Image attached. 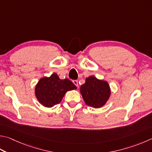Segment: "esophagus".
Wrapping results in <instances>:
<instances>
[{"mask_svg": "<svg viewBox=\"0 0 152 152\" xmlns=\"http://www.w3.org/2000/svg\"><path fill=\"white\" fill-rule=\"evenodd\" d=\"M73 83L75 84L77 87H78V81H77V80H74L73 81Z\"/></svg>", "mask_w": 152, "mask_h": 152, "instance_id": "esophagus-1", "label": "esophagus"}]
</instances>
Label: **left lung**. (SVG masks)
Here are the masks:
<instances>
[{"label":"left lung","mask_w":152,"mask_h":152,"mask_svg":"<svg viewBox=\"0 0 152 152\" xmlns=\"http://www.w3.org/2000/svg\"><path fill=\"white\" fill-rule=\"evenodd\" d=\"M85 104L94 108H99L107 103L111 96L108 82L94 76L86 78L85 83L80 88Z\"/></svg>","instance_id":"left-lung-1"}]
</instances>
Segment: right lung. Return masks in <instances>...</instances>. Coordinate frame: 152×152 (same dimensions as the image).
Wrapping results in <instances>:
<instances>
[{
  "instance_id": "add662e5",
  "label": "right lung",
  "mask_w": 152,
  "mask_h": 152,
  "mask_svg": "<svg viewBox=\"0 0 152 152\" xmlns=\"http://www.w3.org/2000/svg\"><path fill=\"white\" fill-rule=\"evenodd\" d=\"M76 88L70 80H61L56 73H53L50 76H45L39 80L34 88V94L40 104L52 107L62 101L68 91Z\"/></svg>"
}]
</instances>
